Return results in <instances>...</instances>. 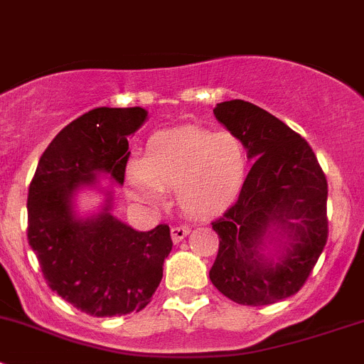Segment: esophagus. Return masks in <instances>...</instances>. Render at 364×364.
Listing matches in <instances>:
<instances>
[{
	"instance_id": "esophagus-1",
	"label": "esophagus",
	"mask_w": 364,
	"mask_h": 364,
	"mask_svg": "<svg viewBox=\"0 0 364 364\" xmlns=\"http://www.w3.org/2000/svg\"><path fill=\"white\" fill-rule=\"evenodd\" d=\"M188 232H190V227L188 225H174L171 229L172 241H174V243H179V241H181L183 237H185Z\"/></svg>"
}]
</instances>
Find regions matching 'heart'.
Returning a JSON list of instances; mask_svg holds the SVG:
<instances>
[{"instance_id": "1", "label": "heart", "mask_w": 364, "mask_h": 364, "mask_svg": "<svg viewBox=\"0 0 364 364\" xmlns=\"http://www.w3.org/2000/svg\"><path fill=\"white\" fill-rule=\"evenodd\" d=\"M248 153L230 132L181 127L153 135L144 156L127 167L130 193L146 204L164 203V190L176 188L179 208L208 216L225 208L243 186Z\"/></svg>"}]
</instances>
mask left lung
I'll list each match as a JSON object with an SVG mask.
<instances>
[{"instance_id": "8db88e82", "label": "left lung", "mask_w": 364, "mask_h": 364, "mask_svg": "<svg viewBox=\"0 0 364 364\" xmlns=\"http://www.w3.org/2000/svg\"><path fill=\"white\" fill-rule=\"evenodd\" d=\"M213 112L255 164L236 203L211 222L220 245L209 278L234 303L273 304L303 287L328 243V179L310 144L273 114L245 100ZM273 226L286 240L277 263L258 253Z\"/></svg>"}]
</instances>
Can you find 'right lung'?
<instances>
[{
    "mask_svg": "<svg viewBox=\"0 0 364 364\" xmlns=\"http://www.w3.org/2000/svg\"><path fill=\"white\" fill-rule=\"evenodd\" d=\"M148 112L142 107H98L67 124L53 139L28 192V241L47 285L93 317L141 311L164 277L172 250L171 229L160 223L139 232L109 213L86 222L73 216L72 197L95 183L97 172L124 181L127 137Z\"/></svg>",
    "mask_w": 364,
    "mask_h": 364,
    "instance_id": "obj_1",
    "label": "right lung"
}]
</instances>
